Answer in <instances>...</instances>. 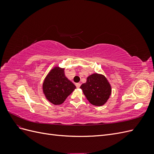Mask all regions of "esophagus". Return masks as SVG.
<instances>
[{
    "label": "esophagus",
    "instance_id": "34e87169",
    "mask_svg": "<svg viewBox=\"0 0 154 154\" xmlns=\"http://www.w3.org/2000/svg\"><path fill=\"white\" fill-rule=\"evenodd\" d=\"M80 85H81V84L80 83H76V87L77 88H79L80 87Z\"/></svg>",
    "mask_w": 154,
    "mask_h": 154
}]
</instances>
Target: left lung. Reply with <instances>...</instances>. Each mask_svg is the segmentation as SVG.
Listing matches in <instances>:
<instances>
[{
  "instance_id": "1",
  "label": "left lung",
  "mask_w": 154,
  "mask_h": 154,
  "mask_svg": "<svg viewBox=\"0 0 154 154\" xmlns=\"http://www.w3.org/2000/svg\"><path fill=\"white\" fill-rule=\"evenodd\" d=\"M80 88L87 100L95 106L105 105L111 95L112 87L103 74L94 73L87 78Z\"/></svg>"
}]
</instances>
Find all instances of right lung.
<instances>
[{
    "label": "right lung",
    "instance_id": "1",
    "mask_svg": "<svg viewBox=\"0 0 154 154\" xmlns=\"http://www.w3.org/2000/svg\"><path fill=\"white\" fill-rule=\"evenodd\" d=\"M65 68L54 66L45 76L43 84V93L53 105H61L76 88L65 75Z\"/></svg>",
    "mask_w": 154,
    "mask_h": 154
}]
</instances>
